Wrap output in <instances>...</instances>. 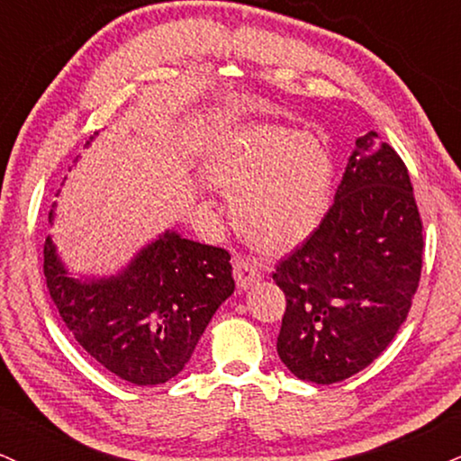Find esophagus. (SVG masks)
<instances>
[{
  "label": "esophagus",
  "instance_id": "esophagus-1",
  "mask_svg": "<svg viewBox=\"0 0 461 461\" xmlns=\"http://www.w3.org/2000/svg\"><path fill=\"white\" fill-rule=\"evenodd\" d=\"M232 274H235L237 286H240V289H248V286L261 280V272H258L257 263L246 257L232 258Z\"/></svg>",
  "mask_w": 461,
  "mask_h": 461
}]
</instances>
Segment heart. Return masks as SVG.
Segmentation results:
<instances>
[{
	"instance_id": "obj_1",
	"label": "heart",
	"mask_w": 461,
	"mask_h": 461,
	"mask_svg": "<svg viewBox=\"0 0 461 461\" xmlns=\"http://www.w3.org/2000/svg\"><path fill=\"white\" fill-rule=\"evenodd\" d=\"M204 176L232 194V221L248 241L289 250L321 224L334 164L315 135L257 124L218 146L204 161Z\"/></svg>"
}]
</instances>
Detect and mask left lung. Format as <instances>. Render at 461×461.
I'll use <instances>...</instances> for the list:
<instances>
[{
	"label": "left lung",
	"mask_w": 461,
	"mask_h": 461,
	"mask_svg": "<svg viewBox=\"0 0 461 461\" xmlns=\"http://www.w3.org/2000/svg\"><path fill=\"white\" fill-rule=\"evenodd\" d=\"M423 248L408 167L375 131L362 135L326 218L276 265L286 300L276 348L286 369L334 384L369 366L408 317Z\"/></svg>",
	"instance_id": "8db88e82"
}]
</instances>
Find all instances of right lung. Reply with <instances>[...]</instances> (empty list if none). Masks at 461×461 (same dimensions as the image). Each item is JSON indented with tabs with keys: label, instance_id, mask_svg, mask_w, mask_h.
<instances>
[{
	"label": "right lung",
	"instance_id": "add662e5",
	"mask_svg": "<svg viewBox=\"0 0 461 461\" xmlns=\"http://www.w3.org/2000/svg\"><path fill=\"white\" fill-rule=\"evenodd\" d=\"M42 254L49 295L75 340L107 371L138 386L181 373L213 312L235 291L224 248L170 230L112 278H70L51 237Z\"/></svg>",
	"mask_w": 461,
	"mask_h": 461
}]
</instances>
